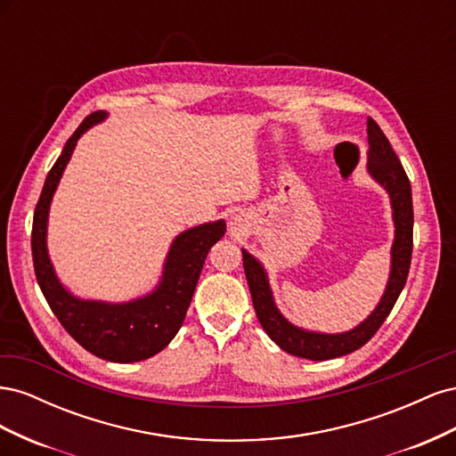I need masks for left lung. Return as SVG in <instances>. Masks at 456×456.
<instances>
[{
	"mask_svg": "<svg viewBox=\"0 0 456 456\" xmlns=\"http://www.w3.org/2000/svg\"><path fill=\"white\" fill-rule=\"evenodd\" d=\"M367 171L372 181L379 183L388 191L395 228L390 251L392 260L388 283H386L384 295L377 308L367 315V320H363L360 325L350 330H344V333H317V330H306L293 325L291 322L285 320V315L275 306L265 266L249 251L241 249L245 278L247 283H249L253 306L262 329L266 330V335L281 350L297 357H305V360H333V357L346 355L357 348H362L377 333L386 317H388L407 281L412 255L411 183L390 141L386 139V134L377 126V121L370 118L367 119Z\"/></svg>",
	"mask_w": 456,
	"mask_h": 456,
	"instance_id": "1",
	"label": "left lung"
}]
</instances>
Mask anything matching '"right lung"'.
I'll return each mask as SVG.
<instances>
[{
  "instance_id": "add662e5",
  "label": "right lung",
  "mask_w": 456,
  "mask_h": 456,
  "mask_svg": "<svg viewBox=\"0 0 456 456\" xmlns=\"http://www.w3.org/2000/svg\"><path fill=\"white\" fill-rule=\"evenodd\" d=\"M106 118L104 110L87 116L51 167L34 213L32 256L41 293L72 338L106 362L133 363L161 352L183 327L207 253L224 236L226 223L215 220L178 233L163 262L159 283L144 297L114 305L79 298L68 291L47 251L49 209L79 136Z\"/></svg>"
}]
</instances>
